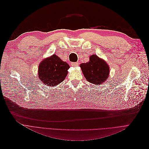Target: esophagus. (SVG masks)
I'll use <instances>...</instances> for the list:
<instances>
[{"instance_id":"obj_1","label":"esophagus","mask_w":149,"mask_h":149,"mask_svg":"<svg viewBox=\"0 0 149 149\" xmlns=\"http://www.w3.org/2000/svg\"><path fill=\"white\" fill-rule=\"evenodd\" d=\"M71 65L72 66L75 67V66H78V63H77V62H73V63H71Z\"/></svg>"}]
</instances>
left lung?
Listing matches in <instances>:
<instances>
[{
  "label": "left lung",
  "instance_id": "1",
  "mask_svg": "<svg viewBox=\"0 0 149 149\" xmlns=\"http://www.w3.org/2000/svg\"><path fill=\"white\" fill-rule=\"evenodd\" d=\"M83 73L88 81L100 85L109 77V67L106 62L95 54L89 57V61L80 65Z\"/></svg>",
  "mask_w": 149,
  "mask_h": 149
}]
</instances>
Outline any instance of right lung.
Instances as JSON below:
<instances>
[{"label": "right lung", "instance_id": "1", "mask_svg": "<svg viewBox=\"0 0 149 149\" xmlns=\"http://www.w3.org/2000/svg\"><path fill=\"white\" fill-rule=\"evenodd\" d=\"M70 66L56 55L45 58L38 66V77L48 86L55 87L61 83L68 74Z\"/></svg>", "mask_w": 149, "mask_h": 149}]
</instances>
